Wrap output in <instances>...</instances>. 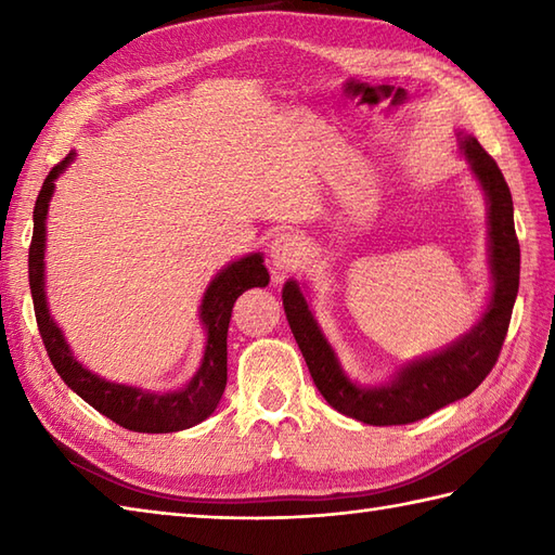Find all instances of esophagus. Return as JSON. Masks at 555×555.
I'll return each mask as SVG.
<instances>
[{
  "instance_id": "34e87169",
  "label": "esophagus",
  "mask_w": 555,
  "mask_h": 555,
  "mask_svg": "<svg viewBox=\"0 0 555 555\" xmlns=\"http://www.w3.org/2000/svg\"><path fill=\"white\" fill-rule=\"evenodd\" d=\"M269 262H271V269H274L276 276H284V274H291V271H296L302 264V245L296 235H288V233L279 235V238L271 243Z\"/></svg>"
}]
</instances>
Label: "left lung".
<instances>
[{
	"label": "left lung",
	"instance_id": "1",
	"mask_svg": "<svg viewBox=\"0 0 555 555\" xmlns=\"http://www.w3.org/2000/svg\"><path fill=\"white\" fill-rule=\"evenodd\" d=\"M460 138V152L467 157L475 179L485 188L489 207V264L493 276L491 300L481 320L467 334L434 356L412 360L382 386H360L348 379L332 344L322 334L314 314L296 281H286L284 310L291 332L298 340L314 386L326 403L344 415L374 427L410 424L448 403L465 398L487 379L499 360L508 334L513 305L520 286V243L515 235L513 197L499 164L493 162L477 138Z\"/></svg>",
	"mask_w": 555,
	"mask_h": 555
}]
</instances>
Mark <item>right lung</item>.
Wrapping results in <instances>:
<instances>
[{
    "instance_id": "right-lung-1",
    "label": "right lung",
    "mask_w": 555,
    "mask_h": 555,
    "mask_svg": "<svg viewBox=\"0 0 555 555\" xmlns=\"http://www.w3.org/2000/svg\"><path fill=\"white\" fill-rule=\"evenodd\" d=\"M76 152L56 164L47 173L42 191L35 199L33 209V241L28 253V279L33 293L35 320L42 336L54 370L66 382L70 391H76L88 405L102 412L104 417L119 424L124 429L143 431V434H169L191 429L195 424L207 420L217 410L223 388H227V334L233 312V302L247 288L267 286L269 271L262 264L264 259L259 253L245 255L238 262L223 267L219 274L209 281V286L199 305V322L205 326V356L199 362V370L179 391L155 393L143 388L107 382L74 358L62 328L52 320L50 308L44 298V233H47V209L54 193V181L66 171L74 162Z\"/></svg>"
}]
</instances>
